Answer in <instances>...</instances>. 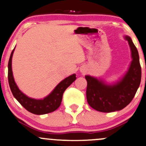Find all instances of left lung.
<instances>
[{
  "label": "left lung",
  "mask_w": 146,
  "mask_h": 146,
  "mask_svg": "<svg viewBox=\"0 0 146 146\" xmlns=\"http://www.w3.org/2000/svg\"><path fill=\"white\" fill-rule=\"evenodd\" d=\"M131 50L132 61L129 71L118 83L107 85L96 78L85 76L86 96L92 108L101 112H111L126 107L136 95L141 80V67L139 55L131 39L126 36Z\"/></svg>",
  "instance_id": "1"
}]
</instances>
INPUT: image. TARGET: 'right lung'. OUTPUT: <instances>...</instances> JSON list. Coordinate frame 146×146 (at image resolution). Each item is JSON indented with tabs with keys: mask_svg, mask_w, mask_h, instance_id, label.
<instances>
[{
	"mask_svg": "<svg viewBox=\"0 0 146 146\" xmlns=\"http://www.w3.org/2000/svg\"><path fill=\"white\" fill-rule=\"evenodd\" d=\"M14 49L10 54L9 62H8V83L13 96L25 109L32 114L40 115V114H48L55 111L61 105L64 91L76 80V74L70 76L62 80L56 87L54 91L44 100H35L28 98L18 89L13 78V71H12V57H13Z\"/></svg>",
	"mask_w": 146,
	"mask_h": 146,
	"instance_id": "1",
	"label": "right lung"
}]
</instances>
